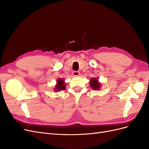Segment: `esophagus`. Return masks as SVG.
Segmentation results:
<instances>
[{
  "mask_svg": "<svg viewBox=\"0 0 149 149\" xmlns=\"http://www.w3.org/2000/svg\"><path fill=\"white\" fill-rule=\"evenodd\" d=\"M79 74H80V73L79 71H73V75L74 76H79Z\"/></svg>",
  "mask_w": 149,
  "mask_h": 149,
  "instance_id": "1",
  "label": "esophagus"
}]
</instances>
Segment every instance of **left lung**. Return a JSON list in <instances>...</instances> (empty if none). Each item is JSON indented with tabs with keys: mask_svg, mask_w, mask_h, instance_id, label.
Here are the masks:
<instances>
[{
	"mask_svg": "<svg viewBox=\"0 0 149 149\" xmlns=\"http://www.w3.org/2000/svg\"><path fill=\"white\" fill-rule=\"evenodd\" d=\"M89 85H90V87L94 90H99L100 89L101 87V83L99 82L98 78H93L90 80Z\"/></svg>",
	"mask_w": 149,
	"mask_h": 149,
	"instance_id": "obj_1",
	"label": "left lung"
}]
</instances>
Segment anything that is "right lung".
Masks as SVG:
<instances>
[{
    "label": "right lung",
    "mask_w": 149,
    "mask_h": 149,
    "mask_svg": "<svg viewBox=\"0 0 149 149\" xmlns=\"http://www.w3.org/2000/svg\"><path fill=\"white\" fill-rule=\"evenodd\" d=\"M66 88V84H65V79L63 78H59L56 80V84L55 86L54 91H60L65 90Z\"/></svg>",
    "instance_id": "right-lung-1"
}]
</instances>
